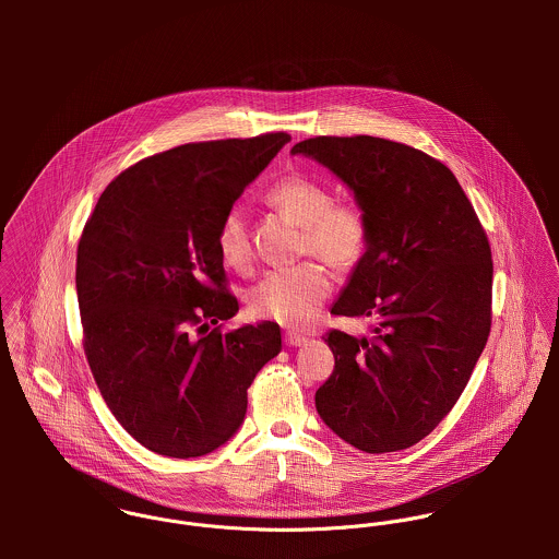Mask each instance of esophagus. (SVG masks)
I'll return each instance as SVG.
<instances>
[{
  "label": "esophagus",
  "instance_id": "esophagus-1",
  "mask_svg": "<svg viewBox=\"0 0 559 559\" xmlns=\"http://www.w3.org/2000/svg\"><path fill=\"white\" fill-rule=\"evenodd\" d=\"M284 342H286L288 346H301V344H306V342H308V337H306V335H301V333L288 331V333L284 335Z\"/></svg>",
  "mask_w": 559,
  "mask_h": 559
}]
</instances>
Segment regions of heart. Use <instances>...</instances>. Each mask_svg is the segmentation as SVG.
Masks as SVG:
<instances>
[{
    "label": "heart",
    "instance_id": "obj_1",
    "mask_svg": "<svg viewBox=\"0 0 559 559\" xmlns=\"http://www.w3.org/2000/svg\"><path fill=\"white\" fill-rule=\"evenodd\" d=\"M266 202L301 228L299 253H312L335 271H350L366 255L370 224L364 209L355 202H333L331 189L319 180L304 174L284 176L266 191ZM217 249L235 269H247L251 262V240L239 209L224 213ZM329 288L324 266L306 260L266 273L247 293V308L258 319L304 326L317 317Z\"/></svg>",
    "mask_w": 559,
    "mask_h": 559
}]
</instances>
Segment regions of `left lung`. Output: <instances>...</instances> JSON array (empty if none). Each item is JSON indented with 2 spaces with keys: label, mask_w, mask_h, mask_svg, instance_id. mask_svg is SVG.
Masks as SVG:
<instances>
[{
  "label": "left lung",
  "mask_w": 559,
  "mask_h": 559,
  "mask_svg": "<svg viewBox=\"0 0 559 559\" xmlns=\"http://www.w3.org/2000/svg\"><path fill=\"white\" fill-rule=\"evenodd\" d=\"M355 195L370 242L333 304L370 335L331 329L335 368L317 392L322 421L368 454L430 435L469 383L490 333L486 233L441 160L383 138H312L293 146Z\"/></svg>",
  "instance_id": "8db88e82"
}]
</instances>
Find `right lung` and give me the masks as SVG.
Segmentation results:
<instances>
[{
	"label": "right lung",
	"instance_id": "add662e5",
	"mask_svg": "<svg viewBox=\"0 0 559 559\" xmlns=\"http://www.w3.org/2000/svg\"><path fill=\"white\" fill-rule=\"evenodd\" d=\"M288 142L266 133L142 159L107 185L85 222L75 275L83 350L114 417L160 456L224 445L255 374L282 350L277 322L222 331L239 301L217 228Z\"/></svg>",
	"mask_w": 559,
	"mask_h": 559
}]
</instances>
